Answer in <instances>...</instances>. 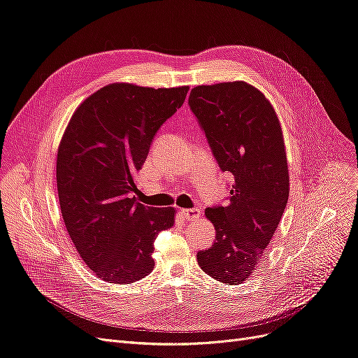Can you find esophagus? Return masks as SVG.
Here are the masks:
<instances>
[{
  "label": "esophagus",
  "instance_id": "obj_1",
  "mask_svg": "<svg viewBox=\"0 0 358 358\" xmlns=\"http://www.w3.org/2000/svg\"><path fill=\"white\" fill-rule=\"evenodd\" d=\"M181 215H182L184 221H196V220H199V217H201V210L197 208L181 209Z\"/></svg>",
  "mask_w": 358,
  "mask_h": 358
}]
</instances>
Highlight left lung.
Instances as JSON below:
<instances>
[{"mask_svg":"<svg viewBox=\"0 0 358 358\" xmlns=\"http://www.w3.org/2000/svg\"><path fill=\"white\" fill-rule=\"evenodd\" d=\"M189 106L220 169L233 177L227 203L205 210L215 243L197 252V262L213 279L239 285L258 266L287 203L280 122L262 92L242 81L196 87Z\"/></svg>","mask_w":358,"mask_h":358,"instance_id":"obj_1","label":"left lung"}]
</instances>
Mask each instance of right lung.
<instances>
[{
  "label": "right lung",
  "mask_w": 358,
  "mask_h": 358,
  "mask_svg": "<svg viewBox=\"0 0 358 358\" xmlns=\"http://www.w3.org/2000/svg\"><path fill=\"white\" fill-rule=\"evenodd\" d=\"M187 91L106 85L64 131L56 169L62 217L79 255L104 282L128 285L150 274L156 236L174 224V208L145 206L132 193L156 132Z\"/></svg>",
  "instance_id": "right-lung-1"
}]
</instances>
